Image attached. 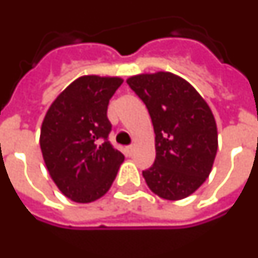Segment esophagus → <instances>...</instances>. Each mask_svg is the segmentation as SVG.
<instances>
[{
  "label": "esophagus",
  "instance_id": "1",
  "mask_svg": "<svg viewBox=\"0 0 258 258\" xmlns=\"http://www.w3.org/2000/svg\"><path fill=\"white\" fill-rule=\"evenodd\" d=\"M134 151H135V148L133 147V145H130V147L125 148V154L128 155V156H131V155L134 154Z\"/></svg>",
  "mask_w": 258,
  "mask_h": 258
}]
</instances>
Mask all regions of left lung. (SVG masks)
<instances>
[{
  "instance_id": "1",
  "label": "left lung",
  "mask_w": 258,
  "mask_h": 258,
  "mask_svg": "<svg viewBox=\"0 0 258 258\" xmlns=\"http://www.w3.org/2000/svg\"><path fill=\"white\" fill-rule=\"evenodd\" d=\"M147 106L155 131V162L142 172L151 191L163 200L188 197L210 176L218 149L210 106L185 79L172 73L127 79Z\"/></svg>"
}]
</instances>
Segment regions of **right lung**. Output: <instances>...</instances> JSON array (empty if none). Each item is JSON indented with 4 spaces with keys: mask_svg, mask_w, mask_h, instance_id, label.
I'll list each match as a JSON object with an SVG mask.
<instances>
[{
    "mask_svg": "<svg viewBox=\"0 0 258 258\" xmlns=\"http://www.w3.org/2000/svg\"><path fill=\"white\" fill-rule=\"evenodd\" d=\"M121 84L118 77H79L57 96L41 123L40 148L48 173L75 203L103 197L123 163L124 155L107 140V106Z\"/></svg>",
    "mask_w": 258,
    "mask_h": 258,
    "instance_id": "add662e5",
    "label": "right lung"
}]
</instances>
